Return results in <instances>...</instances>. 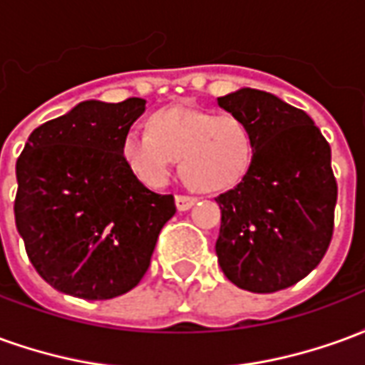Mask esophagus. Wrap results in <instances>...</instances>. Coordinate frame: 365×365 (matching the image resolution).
Here are the masks:
<instances>
[{
    "instance_id": "34e87169",
    "label": "esophagus",
    "mask_w": 365,
    "mask_h": 365,
    "mask_svg": "<svg viewBox=\"0 0 365 365\" xmlns=\"http://www.w3.org/2000/svg\"><path fill=\"white\" fill-rule=\"evenodd\" d=\"M195 197H190V195H178L175 197V207H178V211H187L191 207L195 205Z\"/></svg>"
}]
</instances>
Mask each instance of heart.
Returning a JSON list of instances; mask_svg holds the SVG:
<instances>
[{
  "mask_svg": "<svg viewBox=\"0 0 365 365\" xmlns=\"http://www.w3.org/2000/svg\"><path fill=\"white\" fill-rule=\"evenodd\" d=\"M148 128H128L120 158L152 190L166 185L178 158L185 182L203 193L235 187L252 164V135L237 115L170 107L154 113Z\"/></svg>",
  "mask_w": 365,
  "mask_h": 365,
  "instance_id": "heart-1",
  "label": "heart"
}]
</instances>
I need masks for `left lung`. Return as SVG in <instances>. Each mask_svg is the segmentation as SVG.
<instances>
[{"label": "left lung", "instance_id": "left-lung-1", "mask_svg": "<svg viewBox=\"0 0 365 365\" xmlns=\"http://www.w3.org/2000/svg\"><path fill=\"white\" fill-rule=\"evenodd\" d=\"M245 120L252 164L221 207L217 258L237 287L274 293L313 272L334 229L336 180L330 146L313 119L268 91L242 88L217 97Z\"/></svg>", "mask_w": 365, "mask_h": 365}]
</instances>
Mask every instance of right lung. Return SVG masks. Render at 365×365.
<instances>
[{
    "label": "right lung",
    "mask_w": 365,
    "mask_h": 365,
    "mask_svg": "<svg viewBox=\"0 0 365 365\" xmlns=\"http://www.w3.org/2000/svg\"><path fill=\"white\" fill-rule=\"evenodd\" d=\"M146 109L82 101L29 136L17 160L15 225L29 260L66 295L119 297L143 279L172 195L146 190L120 158V140Z\"/></svg>",
    "instance_id": "right-lung-1"
}]
</instances>
